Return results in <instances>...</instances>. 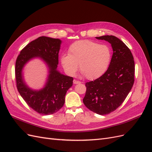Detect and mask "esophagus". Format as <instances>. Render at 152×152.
<instances>
[{
	"mask_svg": "<svg viewBox=\"0 0 152 152\" xmlns=\"http://www.w3.org/2000/svg\"><path fill=\"white\" fill-rule=\"evenodd\" d=\"M73 84H80L81 83V82H80L79 80H77L75 79L73 80Z\"/></svg>",
	"mask_w": 152,
	"mask_h": 152,
	"instance_id": "esophagus-1",
	"label": "esophagus"
}]
</instances>
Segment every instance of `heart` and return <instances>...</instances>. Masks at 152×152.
Instances as JSON below:
<instances>
[{
	"label": "heart",
	"instance_id": "b5f03b06",
	"mask_svg": "<svg viewBox=\"0 0 152 152\" xmlns=\"http://www.w3.org/2000/svg\"><path fill=\"white\" fill-rule=\"evenodd\" d=\"M112 49L107 44H99L89 40H78L68 49V54L60 58L61 64L69 75H75L78 69L88 80L103 75L110 65Z\"/></svg>",
	"mask_w": 152,
	"mask_h": 152
}]
</instances>
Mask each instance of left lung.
Here are the masks:
<instances>
[{
  "mask_svg": "<svg viewBox=\"0 0 152 152\" xmlns=\"http://www.w3.org/2000/svg\"><path fill=\"white\" fill-rule=\"evenodd\" d=\"M111 44L113 55L103 75L86 83L83 99L86 107L96 113L107 115L118 108L129 93L134 82V61L130 49L113 35L96 37Z\"/></svg>",
  "mask_w": 152,
  "mask_h": 152,
  "instance_id": "left-lung-1",
  "label": "left lung"
}]
</instances>
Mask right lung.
Returning a JSON list of instances; mask_svg holds the SVG:
<instances>
[{
    "mask_svg": "<svg viewBox=\"0 0 152 152\" xmlns=\"http://www.w3.org/2000/svg\"><path fill=\"white\" fill-rule=\"evenodd\" d=\"M61 44L60 39L40 37L27 44L16 59L15 76L18 91L27 104L40 114L50 115L60 110L65 103L67 91L73 85V77L61 74L57 70ZM34 57L42 58L49 68L47 84L40 90L30 88L22 73L26 63Z\"/></svg>",
    "mask_w": 152,
    "mask_h": 152,
    "instance_id": "add662e5",
    "label": "right lung"
}]
</instances>
